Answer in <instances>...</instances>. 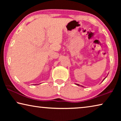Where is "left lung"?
<instances>
[{"mask_svg": "<svg viewBox=\"0 0 121 121\" xmlns=\"http://www.w3.org/2000/svg\"><path fill=\"white\" fill-rule=\"evenodd\" d=\"M103 81H104V80H103ZM77 85H78V84H77Z\"/></svg>", "mask_w": 121, "mask_h": 121, "instance_id": "left-lung-1", "label": "left lung"}]
</instances>
